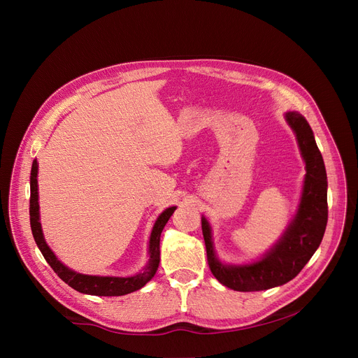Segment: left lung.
Listing matches in <instances>:
<instances>
[{
	"label": "left lung",
	"mask_w": 358,
	"mask_h": 358,
	"mask_svg": "<svg viewBox=\"0 0 358 358\" xmlns=\"http://www.w3.org/2000/svg\"><path fill=\"white\" fill-rule=\"evenodd\" d=\"M285 119L295 132L305 161V180L298 211L273 248L256 262L226 265L217 259L213 246L211 227L201 217V229L211 273L224 287L239 291H265L292 280L313 257L325 233L328 220L327 171L317 147L314 132L298 112H287Z\"/></svg>",
	"instance_id": "1"
}]
</instances>
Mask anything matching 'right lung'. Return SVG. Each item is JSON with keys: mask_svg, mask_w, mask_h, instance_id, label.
<instances>
[{"mask_svg": "<svg viewBox=\"0 0 358 358\" xmlns=\"http://www.w3.org/2000/svg\"><path fill=\"white\" fill-rule=\"evenodd\" d=\"M37 173H38V162L37 159L33 161L31 165V176H30V224L31 231L34 236V241L47 260V264L52 266V269L57 273V276L66 282L69 287L73 289L87 294V295H96V296H121L131 294L134 291L141 289L147 282H150L159 265V237L164 226L170 220L173 213L177 207L165 208L158 219L154 223L151 237H150V260L144 271L128 278H116V276H93V275H83L64 266L62 262L56 257L52 252L49 245L45 243L41 224H40V211H38V185H37Z\"/></svg>", "mask_w": 358, "mask_h": 358, "instance_id": "1", "label": "right lung"}]
</instances>
